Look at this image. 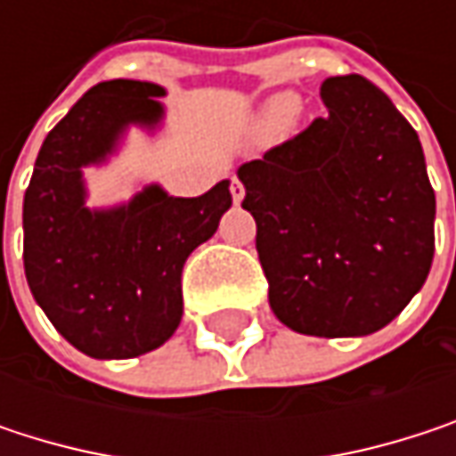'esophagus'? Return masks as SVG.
<instances>
[{
    "instance_id": "34e87169",
    "label": "esophagus",
    "mask_w": 456,
    "mask_h": 456,
    "mask_svg": "<svg viewBox=\"0 0 456 456\" xmlns=\"http://www.w3.org/2000/svg\"><path fill=\"white\" fill-rule=\"evenodd\" d=\"M229 192H232L234 206H240V203H242V198H245V187H242V182H240V179H232V182H229Z\"/></svg>"
}]
</instances>
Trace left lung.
<instances>
[{"label": "left lung", "instance_id": "left-lung-1", "mask_svg": "<svg viewBox=\"0 0 456 456\" xmlns=\"http://www.w3.org/2000/svg\"><path fill=\"white\" fill-rule=\"evenodd\" d=\"M319 94L327 113L237 176L272 312L304 335L356 338L425 285L436 192L419 137L386 92L348 73Z\"/></svg>", "mask_w": 456, "mask_h": 456}]
</instances>
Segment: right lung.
<instances>
[{
	"label": "right lung",
	"mask_w": 456,
	"mask_h": 456,
	"mask_svg": "<svg viewBox=\"0 0 456 456\" xmlns=\"http://www.w3.org/2000/svg\"><path fill=\"white\" fill-rule=\"evenodd\" d=\"M163 86L116 78L92 86L46 134L23 198V266L54 330L94 359L163 346L182 322V269L232 206L229 182L200 198L158 184L132 203L89 211L81 166L102 163L129 124L163 118Z\"/></svg>",
	"instance_id": "obj_1"
}]
</instances>
